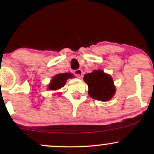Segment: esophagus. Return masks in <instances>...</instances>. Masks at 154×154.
I'll use <instances>...</instances> for the list:
<instances>
[{
	"label": "esophagus",
	"instance_id": "1",
	"mask_svg": "<svg viewBox=\"0 0 154 154\" xmlns=\"http://www.w3.org/2000/svg\"><path fill=\"white\" fill-rule=\"evenodd\" d=\"M74 75H75L76 77H79V78H81L82 76V71L80 69H76L75 71L73 72Z\"/></svg>",
	"mask_w": 154,
	"mask_h": 154
}]
</instances>
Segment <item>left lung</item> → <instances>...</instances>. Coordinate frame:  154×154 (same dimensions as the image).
<instances>
[{
    "instance_id": "left-lung-1",
    "label": "left lung",
    "mask_w": 154,
    "mask_h": 154,
    "mask_svg": "<svg viewBox=\"0 0 154 154\" xmlns=\"http://www.w3.org/2000/svg\"><path fill=\"white\" fill-rule=\"evenodd\" d=\"M85 82L88 86V94L93 99L106 101L114 95L116 88L110 75L102 70H95L84 76Z\"/></svg>"
}]
</instances>
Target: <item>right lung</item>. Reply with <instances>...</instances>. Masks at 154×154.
<instances>
[{"label": "right lung", "instance_id": "obj_1", "mask_svg": "<svg viewBox=\"0 0 154 154\" xmlns=\"http://www.w3.org/2000/svg\"><path fill=\"white\" fill-rule=\"evenodd\" d=\"M73 75L70 73H63L56 75L53 78L48 86V89L51 91H56L63 87L66 83L67 79L72 78Z\"/></svg>", "mask_w": 154, "mask_h": 154}]
</instances>
